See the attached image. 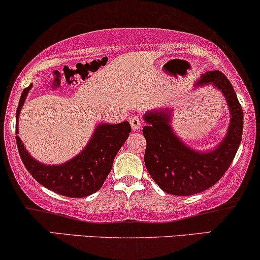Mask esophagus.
<instances>
[{"label": "esophagus", "mask_w": 260, "mask_h": 260, "mask_svg": "<svg viewBox=\"0 0 260 260\" xmlns=\"http://www.w3.org/2000/svg\"><path fill=\"white\" fill-rule=\"evenodd\" d=\"M130 125H131V129H133L134 131L139 130L141 127V125H142V121H141V119L139 117H136V115H134V117H130Z\"/></svg>", "instance_id": "esophagus-1"}]
</instances>
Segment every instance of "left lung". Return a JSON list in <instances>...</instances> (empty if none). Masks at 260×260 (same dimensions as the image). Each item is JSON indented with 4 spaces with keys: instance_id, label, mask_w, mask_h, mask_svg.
Masks as SVG:
<instances>
[{
    "instance_id": "left-lung-1",
    "label": "left lung",
    "mask_w": 260,
    "mask_h": 260,
    "mask_svg": "<svg viewBox=\"0 0 260 260\" xmlns=\"http://www.w3.org/2000/svg\"><path fill=\"white\" fill-rule=\"evenodd\" d=\"M203 84H213L223 92L232 115L228 134L212 152L200 153L185 146L170 125V110L145 114L147 126L142 130L147 141L145 164L165 193L188 197L212 187L229 169L241 142L243 112L232 83L222 72L210 71L197 83Z\"/></svg>"
}]
</instances>
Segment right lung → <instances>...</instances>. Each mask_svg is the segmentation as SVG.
I'll return each mask as SVG.
<instances>
[{
    "label": "right lung",
    "instance_id": "1",
    "mask_svg": "<svg viewBox=\"0 0 260 260\" xmlns=\"http://www.w3.org/2000/svg\"><path fill=\"white\" fill-rule=\"evenodd\" d=\"M32 84L24 89L17 110L15 139L19 154L25 168L38 183L69 198H84L102 187L111 172L114 156L129 137L131 126L127 121L119 124H99L94 135L82 153L61 165H44L28 154L18 136V119Z\"/></svg>",
    "mask_w": 260,
    "mask_h": 260
}]
</instances>
